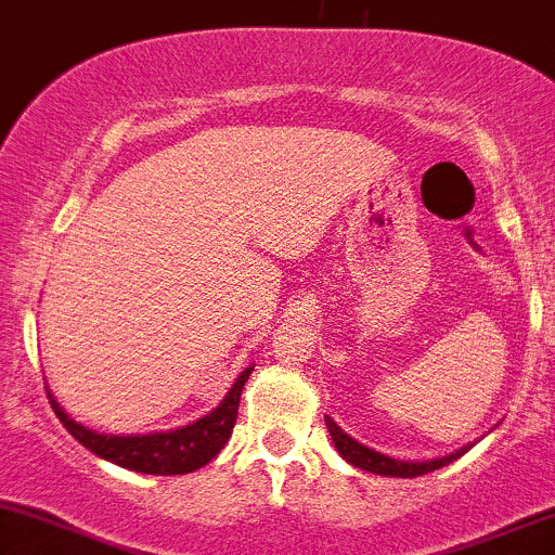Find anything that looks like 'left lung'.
Instances as JSON below:
<instances>
[{"label": "left lung", "instance_id": "8db88e82", "mask_svg": "<svg viewBox=\"0 0 555 555\" xmlns=\"http://www.w3.org/2000/svg\"><path fill=\"white\" fill-rule=\"evenodd\" d=\"M326 428L331 433V441H334L336 451H339V454L349 464H352V467H360V469H365V473L386 475V477L428 475V473H433V469H441V467H446V464L460 460L464 451L469 449V446H464V449L454 451V454L438 456V460H428V462H399V460H391V456L380 454V451L367 449V446H362L360 441H354V438L347 436V433H344L331 417H326Z\"/></svg>", "mask_w": 555, "mask_h": 555}]
</instances>
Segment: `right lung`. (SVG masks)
<instances>
[{
  "instance_id": "obj_1",
  "label": "right lung",
  "mask_w": 555,
  "mask_h": 555,
  "mask_svg": "<svg viewBox=\"0 0 555 555\" xmlns=\"http://www.w3.org/2000/svg\"><path fill=\"white\" fill-rule=\"evenodd\" d=\"M250 373L253 367H245L240 378L234 380V386L229 388L224 401H221L214 412H208L206 417L195 420V423L184 425V428L149 433V436H112V433H95L65 415V410L56 404V399L49 393V388L47 393L54 415L60 417V423L65 425L69 436L86 446L88 451H93L95 456H101V460L114 462L119 464V467L143 475H188L201 469L203 464L211 462L214 456L224 449L229 436H232L234 423H237L242 386L247 384Z\"/></svg>"
}]
</instances>
